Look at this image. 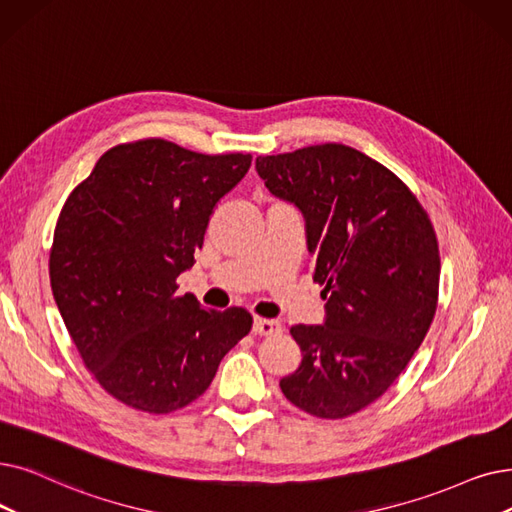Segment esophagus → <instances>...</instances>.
Segmentation results:
<instances>
[{"label": "esophagus", "mask_w": 512, "mask_h": 512, "mask_svg": "<svg viewBox=\"0 0 512 512\" xmlns=\"http://www.w3.org/2000/svg\"><path fill=\"white\" fill-rule=\"evenodd\" d=\"M280 330H282V326H280V322H276V320L259 318V316L253 320V332H255V335L270 337V335H278Z\"/></svg>", "instance_id": "obj_1"}]
</instances>
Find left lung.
<instances>
[{"label": "left lung", "instance_id": "1", "mask_svg": "<svg viewBox=\"0 0 512 512\" xmlns=\"http://www.w3.org/2000/svg\"><path fill=\"white\" fill-rule=\"evenodd\" d=\"M272 194L295 203L324 286V326H293L301 366L288 402L345 418L376 402L427 337L439 297V244L416 194L379 161L345 144L257 159Z\"/></svg>", "mask_w": 512, "mask_h": 512}]
</instances>
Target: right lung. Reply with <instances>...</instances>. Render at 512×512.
Masks as SVG:
<instances>
[{"label":"right lung","mask_w":512,"mask_h":512,"mask_svg":"<svg viewBox=\"0 0 512 512\" xmlns=\"http://www.w3.org/2000/svg\"><path fill=\"white\" fill-rule=\"evenodd\" d=\"M242 152L203 154L163 138L106 150L56 221L50 282L85 368L121 404L169 414L211 385L249 335L242 307L177 295L209 217L249 171Z\"/></svg>","instance_id":"obj_1"}]
</instances>
